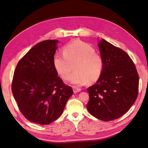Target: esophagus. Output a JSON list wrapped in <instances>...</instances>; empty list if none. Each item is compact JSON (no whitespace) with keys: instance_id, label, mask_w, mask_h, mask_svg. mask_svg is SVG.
I'll return each mask as SVG.
<instances>
[{"instance_id":"1","label":"esophagus","mask_w":148,"mask_h":148,"mask_svg":"<svg viewBox=\"0 0 148 148\" xmlns=\"http://www.w3.org/2000/svg\"><path fill=\"white\" fill-rule=\"evenodd\" d=\"M73 91H74V93H77L80 92L81 89L77 88H76V87H73Z\"/></svg>"}]
</instances>
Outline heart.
<instances>
[{"label": "heart", "instance_id": "1", "mask_svg": "<svg viewBox=\"0 0 148 148\" xmlns=\"http://www.w3.org/2000/svg\"><path fill=\"white\" fill-rule=\"evenodd\" d=\"M53 65L62 79L70 80L77 86H83L87 82L95 83L98 80L103 69L102 56L95 52L88 43L76 40L63 49V55L56 53L53 57Z\"/></svg>", "mask_w": 148, "mask_h": 148}]
</instances>
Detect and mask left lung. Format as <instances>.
<instances>
[{
  "mask_svg": "<svg viewBox=\"0 0 148 148\" xmlns=\"http://www.w3.org/2000/svg\"><path fill=\"white\" fill-rule=\"evenodd\" d=\"M103 60L102 73L97 83L87 88L88 111L94 117L109 121L120 118L136 101L139 75L127 53L102 39L98 44Z\"/></svg>",
  "mask_w": 148,
  "mask_h": 148,
  "instance_id": "obj_1",
  "label": "left lung"
}]
</instances>
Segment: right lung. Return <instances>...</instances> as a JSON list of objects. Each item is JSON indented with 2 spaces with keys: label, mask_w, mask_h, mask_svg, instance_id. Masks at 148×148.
I'll return each mask as SVG.
<instances>
[{
  "label": "right lung",
  "mask_w": 148,
  "mask_h": 148,
  "mask_svg": "<svg viewBox=\"0 0 148 148\" xmlns=\"http://www.w3.org/2000/svg\"><path fill=\"white\" fill-rule=\"evenodd\" d=\"M57 40L40 42L16 65L12 92L25 118L45 125L58 119L73 90L58 76L53 65Z\"/></svg>",
  "instance_id": "add662e5"
}]
</instances>
